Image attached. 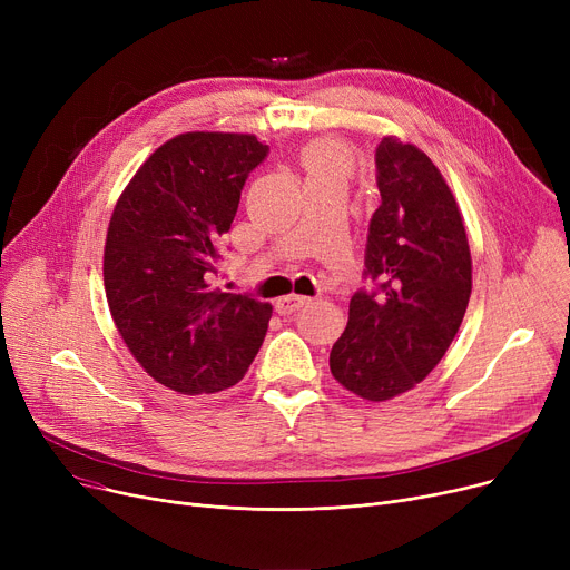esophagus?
<instances>
[{"label":"esophagus","instance_id":"34e87169","mask_svg":"<svg viewBox=\"0 0 570 570\" xmlns=\"http://www.w3.org/2000/svg\"><path fill=\"white\" fill-rule=\"evenodd\" d=\"M305 305H309V297H305V295H286V297H279V301L275 303V309H277V314L288 316V314L297 312V309L305 307Z\"/></svg>","mask_w":570,"mask_h":570}]
</instances>
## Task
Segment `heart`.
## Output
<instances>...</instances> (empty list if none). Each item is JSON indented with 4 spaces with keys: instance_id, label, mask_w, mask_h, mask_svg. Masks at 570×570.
<instances>
[{
    "instance_id": "b5f03b06",
    "label": "heart",
    "mask_w": 570,
    "mask_h": 570,
    "mask_svg": "<svg viewBox=\"0 0 570 570\" xmlns=\"http://www.w3.org/2000/svg\"><path fill=\"white\" fill-rule=\"evenodd\" d=\"M303 161H305L309 175L325 173V170H346V166H348L344 149L337 142H331V140L312 142L305 149Z\"/></svg>"
}]
</instances>
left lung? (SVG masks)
<instances>
[{"mask_svg": "<svg viewBox=\"0 0 570 570\" xmlns=\"http://www.w3.org/2000/svg\"><path fill=\"white\" fill-rule=\"evenodd\" d=\"M381 205L372 215L365 277L331 351L333 376L370 402L421 383L453 344L471 295V252L458 200L432 159L385 136L376 147Z\"/></svg>", "mask_w": 570, "mask_h": 570, "instance_id": "8db88e82", "label": "left lung"}]
</instances>
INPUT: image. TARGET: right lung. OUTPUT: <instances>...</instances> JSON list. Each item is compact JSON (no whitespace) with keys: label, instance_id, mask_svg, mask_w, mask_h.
<instances>
[{"label":"right lung","instance_id":"obj_1","mask_svg":"<svg viewBox=\"0 0 570 570\" xmlns=\"http://www.w3.org/2000/svg\"><path fill=\"white\" fill-rule=\"evenodd\" d=\"M267 153L252 134H179L149 155L112 209L110 316L140 367L179 395L235 385L267 333L269 303L209 284L219 237Z\"/></svg>","mask_w":570,"mask_h":570}]
</instances>
